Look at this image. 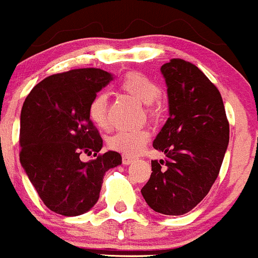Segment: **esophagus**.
<instances>
[{
  "instance_id": "obj_1",
  "label": "esophagus",
  "mask_w": 258,
  "mask_h": 258,
  "mask_svg": "<svg viewBox=\"0 0 258 258\" xmlns=\"http://www.w3.org/2000/svg\"><path fill=\"white\" fill-rule=\"evenodd\" d=\"M121 161L124 164H131L132 162L134 161V157H131V156H126V154H124V156L121 157Z\"/></svg>"
}]
</instances>
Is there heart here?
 <instances>
[{
    "label": "heart",
    "mask_w": 258,
    "mask_h": 258,
    "mask_svg": "<svg viewBox=\"0 0 258 258\" xmlns=\"http://www.w3.org/2000/svg\"><path fill=\"white\" fill-rule=\"evenodd\" d=\"M120 90L146 104V111L151 119H154L158 115L157 99L161 94V88L148 76L141 72H129L120 82ZM88 116L91 121L101 129H106L109 126L107 95L105 92H99L92 97L88 105ZM148 139L149 133L146 129L119 131L110 137L107 144L112 151L126 156H134L144 148Z\"/></svg>",
    "instance_id": "obj_1"
}]
</instances>
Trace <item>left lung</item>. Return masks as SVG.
I'll use <instances>...</instances> for the list:
<instances>
[{"label": "left lung", "mask_w": 258, "mask_h": 258, "mask_svg": "<svg viewBox=\"0 0 258 258\" xmlns=\"http://www.w3.org/2000/svg\"><path fill=\"white\" fill-rule=\"evenodd\" d=\"M170 117L153 142L167 158L152 161L141 192L157 213L182 215L196 207L219 175L229 122L217 86L195 64L173 58L161 67Z\"/></svg>", "instance_id": "8db88e82"}]
</instances>
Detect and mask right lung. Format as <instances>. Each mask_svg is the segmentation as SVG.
I'll return each mask as SVG.
<instances>
[{"label":"right lung","mask_w":258,"mask_h":258,"mask_svg":"<svg viewBox=\"0 0 258 258\" xmlns=\"http://www.w3.org/2000/svg\"><path fill=\"white\" fill-rule=\"evenodd\" d=\"M112 80L100 68H78L39 82L20 117V162L48 209L64 217L88 212L99 200L105 172L121 156L99 154L102 139L88 116L92 97ZM94 153L88 162L81 154Z\"/></svg>","instance_id":"obj_1"}]
</instances>
